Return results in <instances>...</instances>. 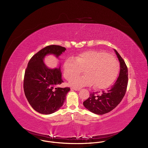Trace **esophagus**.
Masks as SVG:
<instances>
[{
	"label": "esophagus",
	"instance_id": "1",
	"mask_svg": "<svg viewBox=\"0 0 148 148\" xmlns=\"http://www.w3.org/2000/svg\"><path fill=\"white\" fill-rule=\"evenodd\" d=\"M71 89H73V90H75L76 91H79V90H80V89H79V88H72Z\"/></svg>",
	"mask_w": 148,
	"mask_h": 148
}]
</instances>
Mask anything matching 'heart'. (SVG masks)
<instances>
[{"label":"heart","instance_id":"b5f03b06","mask_svg":"<svg viewBox=\"0 0 148 148\" xmlns=\"http://www.w3.org/2000/svg\"><path fill=\"white\" fill-rule=\"evenodd\" d=\"M86 74L76 76L81 69ZM64 76L69 83L76 88L95 84L99 89H105L113 83L119 70L118 61L112 56L99 51L90 50L79 53L73 58H68L63 65Z\"/></svg>","mask_w":148,"mask_h":148}]
</instances>
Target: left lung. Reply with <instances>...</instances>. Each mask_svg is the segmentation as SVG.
Returning a JSON list of instances; mask_svg holds the SVG:
<instances>
[{
	"label": "left lung",
	"mask_w": 148,
	"mask_h": 148,
	"mask_svg": "<svg viewBox=\"0 0 148 148\" xmlns=\"http://www.w3.org/2000/svg\"><path fill=\"white\" fill-rule=\"evenodd\" d=\"M114 51L120 64L117 80L107 91H103L101 95H97L99 92L90 93L89 97L83 102L87 109L97 114H104L114 109L121 101L127 90L128 82L127 65L117 51L116 49Z\"/></svg>",
	"instance_id": "left-lung-1"
}]
</instances>
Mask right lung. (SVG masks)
Returning <instances> with one entry per match:
<instances>
[{
	"mask_svg": "<svg viewBox=\"0 0 148 148\" xmlns=\"http://www.w3.org/2000/svg\"><path fill=\"white\" fill-rule=\"evenodd\" d=\"M65 50L60 45L47 46L34 55L28 63L24 77V91L29 104L40 113L49 114L57 111L63 105L70 90L68 87H56L63 83L60 68L49 69L43 62L46 55L53 54L58 58Z\"/></svg>",
	"mask_w": 148,
	"mask_h": 148,
	"instance_id": "1",
	"label": "right lung"
}]
</instances>
